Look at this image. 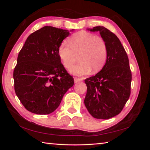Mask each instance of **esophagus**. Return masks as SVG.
I'll use <instances>...</instances> for the list:
<instances>
[{
	"label": "esophagus",
	"instance_id": "obj_1",
	"mask_svg": "<svg viewBox=\"0 0 150 150\" xmlns=\"http://www.w3.org/2000/svg\"><path fill=\"white\" fill-rule=\"evenodd\" d=\"M74 81H75V83H77L78 82H80V81H82L83 79L81 78H77V77H75L74 78Z\"/></svg>",
	"mask_w": 150,
	"mask_h": 150
}]
</instances>
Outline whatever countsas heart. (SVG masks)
Here are the masks:
<instances>
[{
    "label": "heart",
    "mask_w": 150,
    "mask_h": 150,
    "mask_svg": "<svg viewBox=\"0 0 150 150\" xmlns=\"http://www.w3.org/2000/svg\"><path fill=\"white\" fill-rule=\"evenodd\" d=\"M69 44L62 42L58 48V55L67 69L71 67L77 59L80 62L71 69L75 75L88 74L102 69L107 57V46L102 38L87 32H79L70 38Z\"/></svg>",
    "instance_id": "obj_1"
}]
</instances>
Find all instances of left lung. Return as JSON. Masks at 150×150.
Wrapping results in <instances>:
<instances>
[{"label": "left lung", "mask_w": 150, "mask_h": 150, "mask_svg": "<svg viewBox=\"0 0 150 150\" xmlns=\"http://www.w3.org/2000/svg\"><path fill=\"white\" fill-rule=\"evenodd\" d=\"M87 30L99 32L107 46V57L99 72L85 79V105L93 117L108 119L120 112L130 97L132 73L128 57L120 40L105 27Z\"/></svg>", "instance_id": "obj_1"}]
</instances>
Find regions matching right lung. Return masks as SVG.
Masks as SVG:
<instances>
[{"label": "right lung", "instance_id": "1", "mask_svg": "<svg viewBox=\"0 0 150 150\" xmlns=\"http://www.w3.org/2000/svg\"><path fill=\"white\" fill-rule=\"evenodd\" d=\"M69 35L67 30L44 26L30 34L20 51L13 73L14 90L32 113L53 112L74 85L58 55V48Z\"/></svg>", "mask_w": 150, "mask_h": 150}]
</instances>
